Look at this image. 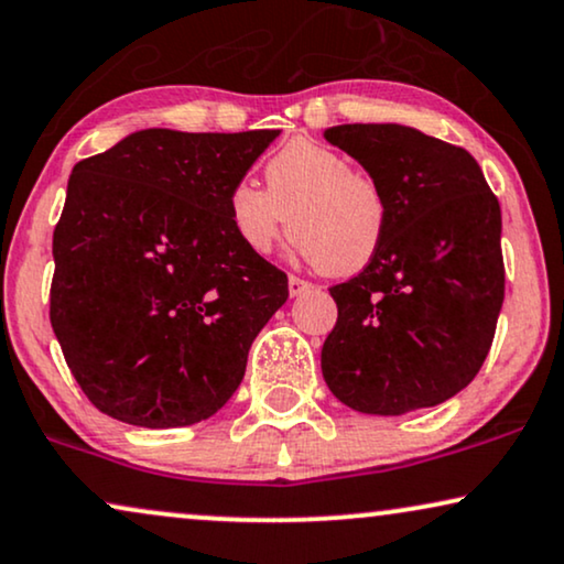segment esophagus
<instances>
[{"label":"esophagus","mask_w":564,"mask_h":564,"mask_svg":"<svg viewBox=\"0 0 564 564\" xmlns=\"http://www.w3.org/2000/svg\"><path fill=\"white\" fill-rule=\"evenodd\" d=\"M310 289H312L310 281H302V278H296V275L289 278V294H291V296H302V294H306V291H310Z\"/></svg>","instance_id":"34e87169"}]
</instances>
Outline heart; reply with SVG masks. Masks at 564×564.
Here are the masks:
<instances>
[{"label": "heart", "instance_id": "obj_1", "mask_svg": "<svg viewBox=\"0 0 564 564\" xmlns=\"http://www.w3.org/2000/svg\"><path fill=\"white\" fill-rule=\"evenodd\" d=\"M231 229L247 252L265 258L289 235L296 254L329 275H352L377 258L384 242L387 198L337 149L294 139L265 164V187L237 183L227 195Z\"/></svg>", "mask_w": 564, "mask_h": 564}]
</instances>
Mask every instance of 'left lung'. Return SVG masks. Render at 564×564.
<instances>
[{
    "mask_svg": "<svg viewBox=\"0 0 564 564\" xmlns=\"http://www.w3.org/2000/svg\"><path fill=\"white\" fill-rule=\"evenodd\" d=\"M325 139L377 180L389 224L377 258L329 289L322 377L366 415L435 408L490 352L506 294L498 198L467 149L410 126L345 123Z\"/></svg>",
    "mask_w": 564,
    "mask_h": 564,
    "instance_id": "1",
    "label": "left lung"
}]
</instances>
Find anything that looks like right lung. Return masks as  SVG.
Listing matches in <instances>:
<instances>
[{
    "instance_id": "1",
    "label": "right lung",
    "mask_w": 564,
    "mask_h": 564,
    "mask_svg": "<svg viewBox=\"0 0 564 564\" xmlns=\"http://www.w3.org/2000/svg\"><path fill=\"white\" fill-rule=\"evenodd\" d=\"M278 133L144 129L74 164L54 231L51 327L105 415L193 425L237 392L289 278L245 250L227 195Z\"/></svg>"
}]
</instances>
